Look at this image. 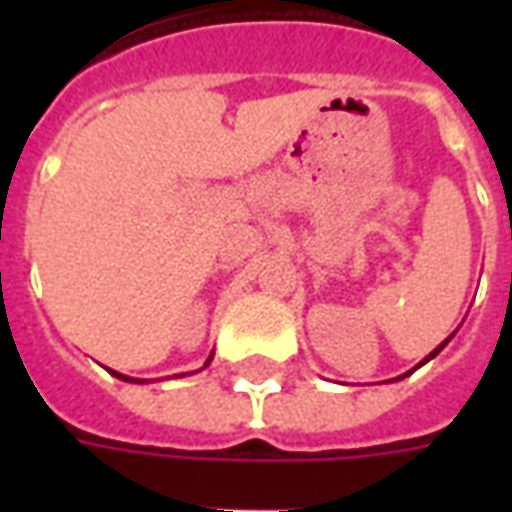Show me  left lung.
Listing matches in <instances>:
<instances>
[{"label": "left lung", "mask_w": 512, "mask_h": 512, "mask_svg": "<svg viewBox=\"0 0 512 512\" xmlns=\"http://www.w3.org/2000/svg\"><path fill=\"white\" fill-rule=\"evenodd\" d=\"M452 334H455V332H452ZM452 334H450V337H452ZM450 337H447V340H444V343H441V345H436V348H433V351H430V354H428V356H425V359H422V362H419V365H417V367H414V370H419V367H422V365H425V362H430V359H433V356H436V354H439V351H441V348H444V345H447V343H450ZM414 370H408V373H406V376H411V373H414ZM406 376H400V378H406Z\"/></svg>", "instance_id": "obj_1"}]
</instances>
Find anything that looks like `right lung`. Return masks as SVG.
Masks as SVG:
<instances>
[{
  "label": "right lung",
  "instance_id": "add662e5",
  "mask_svg": "<svg viewBox=\"0 0 512 512\" xmlns=\"http://www.w3.org/2000/svg\"><path fill=\"white\" fill-rule=\"evenodd\" d=\"M213 356H208V362H211ZM208 362H205V365H208ZM109 373H112V376H117V378H123V381H131V384H142V381H136V378H131V376H123V373H115V370H109Z\"/></svg>",
  "mask_w": 512,
  "mask_h": 512
}]
</instances>
